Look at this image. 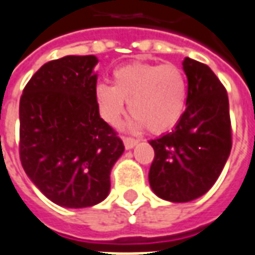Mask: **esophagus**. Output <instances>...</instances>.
<instances>
[{"label": "esophagus", "mask_w": 255, "mask_h": 255, "mask_svg": "<svg viewBox=\"0 0 255 255\" xmlns=\"http://www.w3.org/2000/svg\"><path fill=\"white\" fill-rule=\"evenodd\" d=\"M123 142H124L126 149H131V148H134L135 145L138 143L136 139H134V138H129V136H123Z\"/></svg>", "instance_id": "1"}]
</instances>
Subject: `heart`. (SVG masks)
Segmentation results:
<instances>
[{"label":"heart","instance_id":"b5f03b06","mask_svg":"<svg viewBox=\"0 0 255 255\" xmlns=\"http://www.w3.org/2000/svg\"><path fill=\"white\" fill-rule=\"evenodd\" d=\"M95 100L100 117L110 126H120L126 106L132 114L128 127L160 134L174 127L184 113L187 81L173 64L132 62L113 72V86L98 84Z\"/></svg>","mask_w":255,"mask_h":255}]
</instances>
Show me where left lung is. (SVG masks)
I'll list each match as a JSON object with an SVG mask.
<instances>
[{
    "label": "left lung",
    "instance_id": "8db88e82",
    "mask_svg": "<svg viewBox=\"0 0 255 255\" xmlns=\"http://www.w3.org/2000/svg\"><path fill=\"white\" fill-rule=\"evenodd\" d=\"M187 107L171 132L152 139L149 184L170 202L207 193L222 173L232 149L228 92L208 65L186 57Z\"/></svg>",
    "mask_w": 255,
    "mask_h": 255
}]
</instances>
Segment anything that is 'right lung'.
Here are the masks:
<instances>
[{"label":"right lung","mask_w":255,"mask_h":255,"mask_svg":"<svg viewBox=\"0 0 255 255\" xmlns=\"http://www.w3.org/2000/svg\"><path fill=\"white\" fill-rule=\"evenodd\" d=\"M95 55L46 62L19 103V156L27 177L54 204L93 207L110 191V171L124 152L99 114Z\"/></svg>","instance_id":"1"}]
</instances>
